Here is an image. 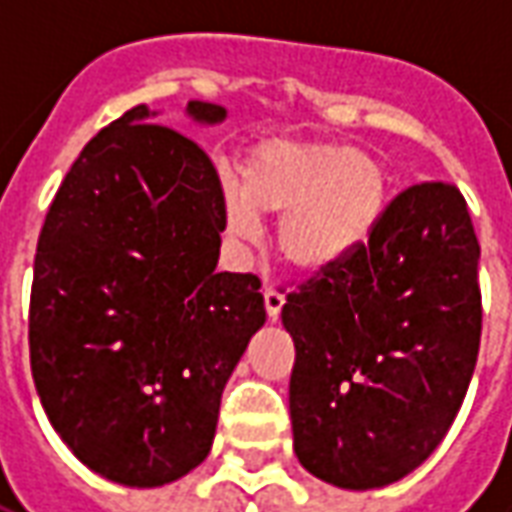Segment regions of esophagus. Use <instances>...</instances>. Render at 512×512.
<instances>
[{"mask_svg": "<svg viewBox=\"0 0 512 512\" xmlns=\"http://www.w3.org/2000/svg\"><path fill=\"white\" fill-rule=\"evenodd\" d=\"M263 299H266V312L271 321H277L279 312H282V304H285V296L282 293H277L274 288H268L266 293H263Z\"/></svg>", "mask_w": 512, "mask_h": 512, "instance_id": "obj_1", "label": "esophagus"}]
</instances>
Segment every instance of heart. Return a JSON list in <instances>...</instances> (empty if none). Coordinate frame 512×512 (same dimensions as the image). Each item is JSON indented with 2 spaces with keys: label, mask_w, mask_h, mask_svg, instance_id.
Segmentation results:
<instances>
[{
  "label": "heart",
  "mask_w": 512,
  "mask_h": 512,
  "mask_svg": "<svg viewBox=\"0 0 512 512\" xmlns=\"http://www.w3.org/2000/svg\"><path fill=\"white\" fill-rule=\"evenodd\" d=\"M389 205V169L340 142L268 139L246 156L241 189H224V227L249 241L255 216H282L277 249L304 274L343 263L376 233Z\"/></svg>",
  "instance_id": "b5f03b06"
}]
</instances>
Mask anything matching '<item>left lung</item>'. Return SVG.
<instances>
[{"label": "left lung", "mask_w": 512, "mask_h": 512, "mask_svg": "<svg viewBox=\"0 0 512 512\" xmlns=\"http://www.w3.org/2000/svg\"><path fill=\"white\" fill-rule=\"evenodd\" d=\"M477 260L463 194L428 180L386 205L354 255L288 293L293 450L307 472L367 491L439 447L480 351Z\"/></svg>", "instance_id": "obj_1"}]
</instances>
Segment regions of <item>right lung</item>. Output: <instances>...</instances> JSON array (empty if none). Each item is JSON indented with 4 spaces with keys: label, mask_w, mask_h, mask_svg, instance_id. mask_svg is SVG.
I'll list each match as a JSON object with an SVG mask.
<instances>
[{
    "label": "right lung",
    "mask_w": 512,
    "mask_h": 512,
    "mask_svg": "<svg viewBox=\"0 0 512 512\" xmlns=\"http://www.w3.org/2000/svg\"><path fill=\"white\" fill-rule=\"evenodd\" d=\"M191 120L224 106L189 101ZM128 109L84 145L40 230L29 362L73 455L156 488L211 452L219 403L266 323L255 274L216 271L224 191L197 142Z\"/></svg>",
    "instance_id": "right-lung-1"
}]
</instances>
